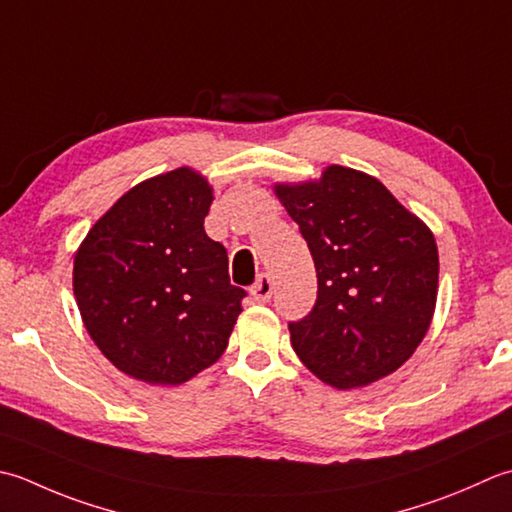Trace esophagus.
<instances>
[{
	"label": "esophagus",
	"mask_w": 512,
	"mask_h": 512,
	"mask_svg": "<svg viewBox=\"0 0 512 512\" xmlns=\"http://www.w3.org/2000/svg\"><path fill=\"white\" fill-rule=\"evenodd\" d=\"M273 288H275L273 277L264 273V275H259V279H257L253 286H250V295L255 297V302L266 304L268 299H270V295H273Z\"/></svg>",
	"instance_id": "obj_1"
}]
</instances>
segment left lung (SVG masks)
I'll list each match as a JSON object with an SVG mask.
<instances>
[{"label":"left lung","instance_id":"obj_1","mask_svg":"<svg viewBox=\"0 0 512 512\" xmlns=\"http://www.w3.org/2000/svg\"><path fill=\"white\" fill-rule=\"evenodd\" d=\"M317 270V302L288 324L290 344L324 384L348 390L408 362L435 315V235L377 177L326 166L319 179L275 184Z\"/></svg>","mask_w":512,"mask_h":512}]
</instances>
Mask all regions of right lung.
Returning <instances> with one entry per match:
<instances>
[{"instance_id": "add662e5", "label": "right lung", "mask_w": 512, "mask_h": 512, "mask_svg": "<svg viewBox=\"0 0 512 512\" xmlns=\"http://www.w3.org/2000/svg\"><path fill=\"white\" fill-rule=\"evenodd\" d=\"M213 186L182 166L124 193L88 230L73 266L90 339L128 377L179 386L228 346L246 290L204 230Z\"/></svg>"}]
</instances>
